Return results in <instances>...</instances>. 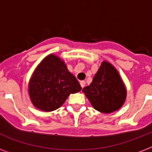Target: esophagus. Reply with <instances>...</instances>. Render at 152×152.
<instances>
[{"label":"esophagus","instance_id":"1","mask_svg":"<svg viewBox=\"0 0 152 152\" xmlns=\"http://www.w3.org/2000/svg\"><path fill=\"white\" fill-rule=\"evenodd\" d=\"M80 86H81V88H84V86H85V83H86V82L84 80H82V81H80Z\"/></svg>","mask_w":152,"mask_h":152}]
</instances>
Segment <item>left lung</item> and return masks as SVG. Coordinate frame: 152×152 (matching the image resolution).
<instances>
[{
  "mask_svg": "<svg viewBox=\"0 0 152 152\" xmlns=\"http://www.w3.org/2000/svg\"><path fill=\"white\" fill-rule=\"evenodd\" d=\"M83 92L96 110L104 113L118 110L126 99V89L120 75L114 67L103 61L89 86Z\"/></svg>",
  "mask_w": 152,
  "mask_h": 152,
  "instance_id": "8db88e82",
  "label": "left lung"
}]
</instances>
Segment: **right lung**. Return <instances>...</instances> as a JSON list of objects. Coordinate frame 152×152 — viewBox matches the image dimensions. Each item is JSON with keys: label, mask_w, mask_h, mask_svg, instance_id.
I'll list each match as a JSON object with an SVG mask.
<instances>
[{"label": "right lung", "mask_w": 152, "mask_h": 152, "mask_svg": "<svg viewBox=\"0 0 152 152\" xmlns=\"http://www.w3.org/2000/svg\"><path fill=\"white\" fill-rule=\"evenodd\" d=\"M80 90L78 80L68 70L64 61L54 54L48 55L42 61L28 86L33 105L46 112L58 109L70 94Z\"/></svg>", "instance_id": "obj_1"}]
</instances>
